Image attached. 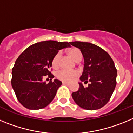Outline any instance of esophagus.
Here are the masks:
<instances>
[{
    "mask_svg": "<svg viewBox=\"0 0 133 133\" xmlns=\"http://www.w3.org/2000/svg\"><path fill=\"white\" fill-rule=\"evenodd\" d=\"M62 83H63V84H66V85H68V86L70 85V83H66V82H64V81H63V82Z\"/></svg>",
    "mask_w": 133,
    "mask_h": 133,
    "instance_id": "1",
    "label": "esophagus"
}]
</instances>
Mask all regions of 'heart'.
<instances>
[{"label":"heart","mask_w":133,"mask_h":133,"mask_svg":"<svg viewBox=\"0 0 133 133\" xmlns=\"http://www.w3.org/2000/svg\"><path fill=\"white\" fill-rule=\"evenodd\" d=\"M68 54L75 61H77V62L81 61V59L83 58V55L81 53V50L77 48H73V49H70L68 51ZM61 55L62 54L61 52H57L52 58V67L55 68V69H56L59 66ZM78 75H79V73L76 70H66V69H63L56 73V77L58 79L64 81V82H72L78 77Z\"/></svg>","instance_id":"b5f03b06"}]
</instances>
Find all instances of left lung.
I'll return each instance as SVG.
<instances>
[{
	"instance_id": "8db88e82",
	"label": "left lung",
	"mask_w": 133,
	"mask_h": 133,
	"mask_svg": "<svg viewBox=\"0 0 133 133\" xmlns=\"http://www.w3.org/2000/svg\"><path fill=\"white\" fill-rule=\"evenodd\" d=\"M71 45L81 50L84 57V70L80 79L87 83L84 88L79 83V89L72 93L75 102L84 109L93 110L104 107L109 102L117 84V69L104 50L89 43L75 41Z\"/></svg>"
}]
</instances>
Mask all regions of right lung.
<instances>
[{"mask_svg":"<svg viewBox=\"0 0 133 133\" xmlns=\"http://www.w3.org/2000/svg\"><path fill=\"white\" fill-rule=\"evenodd\" d=\"M69 46L67 42L46 41L30 46L20 55L12 69L11 84L23 106L38 110L52 102L62 84L58 80L52 81V60L58 50ZM44 76L50 78L49 83L42 81Z\"/></svg>","mask_w":133,"mask_h":133,"instance_id":"obj_1","label":"right lung"}]
</instances>
